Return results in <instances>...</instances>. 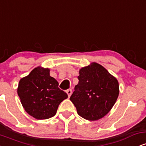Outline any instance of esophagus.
<instances>
[{"instance_id": "1", "label": "esophagus", "mask_w": 146, "mask_h": 146, "mask_svg": "<svg viewBox=\"0 0 146 146\" xmlns=\"http://www.w3.org/2000/svg\"><path fill=\"white\" fill-rule=\"evenodd\" d=\"M66 93H67L68 98H70V96H71V94H72V90L71 89H68L67 90H66Z\"/></svg>"}]
</instances>
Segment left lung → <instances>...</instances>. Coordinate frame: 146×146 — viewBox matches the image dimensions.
<instances>
[{
  "label": "left lung",
  "mask_w": 146,
  "mask_h": 146,
  "mask_svg": "<svg viewBox=\"0 0 146 146\" xmlns=\"http://www.w3.org/2000/svg\"><path fill=\"white\" fill-rule=\"evenodd\" d=\"M79 82L70 100L80 116L95 121L107 115L118 98L119 83L102 65L93 62L82 68Z\"/></svg>",
  "instance_id": "left-lung-1"
}]
</instances>
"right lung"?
<instances>
[{"mask_svg": "<svg viewBox=\"0 0 146 146\" xmlns=\"http://www.w3.org/2000/svg\"><path fill=\"white\" fill-rule=\"evenodd\" d=\"M48 68H35L22 78L18 95L25 111L37 119H46L56 114L58 106L68 98L60 89L56 79L50 76Z\"/></svg>", "mask_w": 146, "mask_h": 146, "instance_id": "add662e5", "label": "right lung"}]
</instances>
